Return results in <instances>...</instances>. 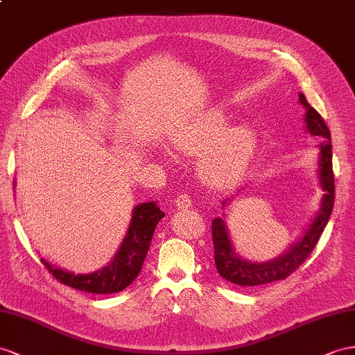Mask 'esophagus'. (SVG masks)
Listing matches in <instances>:
<instances>
[{"label":"esophagus","mask_w":355,"mask_h":355,"mask_svg":"<svg viewBox=\"0 0 355 355\" xmlns=\"http://www.w3.org/2000/svg\"><path fill=\"white\" fill-rule=\"evenodd\" d=\"M175 204H177L178 210H187V208L192 205V199H190V196L187 193H180L177 196Z\"/></svg>","instance_id":"34e87169"}]
</instances>
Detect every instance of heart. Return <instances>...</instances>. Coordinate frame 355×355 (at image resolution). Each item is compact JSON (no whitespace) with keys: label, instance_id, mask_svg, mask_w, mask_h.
I'll list each match as a JSON object with an SVG mask.
<instances>
[{"label":"heart","instance_id":"1","mask_svg":"<svg viewBox=\"0 0 355 355\" xmlns=\"http://www.w3.org/2000/svg\"><path fill=\"white\" fill-rule=\"evenodd\" d=\"M228 118L222 114L184 127L175 133L177 150L201 157L202 178L208 184L225 187L235 183L244 172L257 150V133L248 125L230 129Z\"/></svg>","mask_w":355,"mask_h":355}]
</instances>
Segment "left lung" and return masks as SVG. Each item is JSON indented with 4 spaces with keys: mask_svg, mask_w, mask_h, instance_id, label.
I'll return each mask as SVG.
<instances>
[{
    "mask_svg": "<svg viewBox=\"0 0 355 355\" xmlns=\"http://www.w3.org/2000/svg\"><path fill=\"white\" fill-rule=\"evenodd\" d=\"M300 102L306 107V125L307 130L313 136H320L322 139L320 145V178L324 190V198L321 210L315 217L311 228H309L303 239L295 243L285 255L268 262H249L235 255L232 244L228 237L225 222L220 217H216L211 223V237L214 244V262L219 275L240 286H258L270 282H277L286 279L291 272H294L309 258L315 249L318 240L330 219L334 204V174L331 162V136L330 129L327 127L324 118L307 103L306 97L300 93Z\"/></svg>",
    "mask_w": 355,
    "mask_h": 355,
    "instance_id": "1",
    "label": "left lung"
}]
</instances>
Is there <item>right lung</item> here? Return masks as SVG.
<instances>
[{
    "label": "right lung",
    "mask_w": 355,
    "mask_h": 355,
    "mask_svg": "<svg viewBox=\"0 0 355 355\" xmlns=\"http://www.w3.org/2000/svg\"><path fill=\"white\" fill-rule=\"evenodd\" d=\"M165 216L156 202H144L135 207L132 222L124 241L111 264L89 275H73L42 259L43 266L61 284L91 294H114L129 286L139 275L147 257L154 230Z\"/></svg>",
    "instance_id": "add662e5"
}]
</instances>
